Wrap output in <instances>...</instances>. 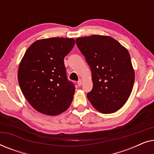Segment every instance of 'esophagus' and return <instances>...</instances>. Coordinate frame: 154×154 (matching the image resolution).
Returning <instances> with one entry per match:
<instances>
[{"label": "esophagus", "instance_id": "34e87169", "mask_svg": "<svg viewBox=\"0 0 154 154\" xmlns=\"http://www.w3.org/2000/svg\"><path fill=\"white\" fill-rule=\"evenodd\" d=\"M77 84H78V85H79V86H81V85H82V80L81 79H79V81H78Z\"/></svg>", "mask_w": 154, "mask_h": 154}]
</instances>
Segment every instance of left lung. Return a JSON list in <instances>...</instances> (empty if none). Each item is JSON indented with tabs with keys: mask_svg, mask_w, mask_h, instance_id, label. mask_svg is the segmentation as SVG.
I'll list each match as a JSON object with an SVG mask.
<instances>
[{
	"mask_svg": "<svg viewBox=\"0 0 154 154\" xmlns=\"http://www.w3.org/2000/svg\"><path fill=\"white\" fill-rule=\"evenodd\" d=\"M75 43L92 72L93 87L87 94L88 100L101 113L118 111L127 102L134 82L128 50L106 35L78 38Z\"/></svg>",
	"mask_w": 154,
	"mask_h": 154,
	"instance_id": "left-lung-1",
	"label": "left lung"
}]
</instances>
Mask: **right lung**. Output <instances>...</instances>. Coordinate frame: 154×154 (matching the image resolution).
<instances>
[{"instance_id": "obj_1", "label": "right lung", "mask_w": 154, "mask_h": 154, "mask_svg": "<svg viewBox=\"0 0 154 154\" xmlns=\"http://www.w3.org/2000/svg\"><path fill=\"white\" fill-rule=\"evenodd\" d=\"M74 45L73 38H50L35 41L25 52L19 66V84L38 112L60 114L72 102L75 86L67 79L64 58Z\"/></svg>"}]
</instances>
